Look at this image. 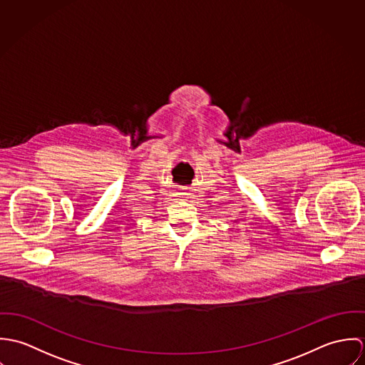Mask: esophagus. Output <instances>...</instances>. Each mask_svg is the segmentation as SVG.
I'll return each mask as SVG.
<instances>
[{
  "mask_svg": "<svg viewBox=\"0 0 365 365\" xmlns=\"http://www.w3.org/2000/svg\"><path fill=\"white\" fill-rule=\"evenodd\" d=\"M190 192L188 191H185V192H181V195H184V197H187Z\"/></svg>",
  "mask_w": 365,
  "mask_h": 365,
  "instance_id": "1",
  "label": "esophagus"
}]
</instances>
